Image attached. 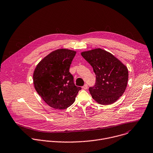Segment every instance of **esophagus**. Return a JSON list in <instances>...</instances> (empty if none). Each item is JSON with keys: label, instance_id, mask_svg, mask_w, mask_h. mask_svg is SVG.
Instances as JSON below:
<instances>
[{"label": "esophagus", "instance_id": "esophagus-1", "mask_svg": "<svg viewBox=\"0 0 153 153\" xmlns=\"http://www.w3.org/2000/svg\"><path fill=\"white\" fill-rule=\"evenodd\" d=\"M82 88H83V89H88V85H87V84H85L84 86H82Z\"/></svg>", "mask_w": 153, "mask_h": 153}]
</instances>
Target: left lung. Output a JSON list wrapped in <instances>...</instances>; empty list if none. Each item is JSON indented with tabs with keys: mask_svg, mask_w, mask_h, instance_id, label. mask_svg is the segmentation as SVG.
<instances>
[{
	"mask_svg": "<svg viewBox=\"0 0 153 153\" xmlns=\"http://www.w3.org/2000/svg\"><path fill=\"white\" fill-rule=\"evenodd\" d=\"M81 55L92 66L96 76L95 84L89 88L93 99L103 105L115 103L126 89L127 68L112 54L101 48L83 52Z\"/></svg>",
	"mask_w": 153,
	"mask_h": 153,
	"instance_id": "8db88e82",
	"label": "left lung"
}]
</instances>
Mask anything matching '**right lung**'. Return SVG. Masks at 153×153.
<instances>
[{"mask_svg":"<svg viewBox=\"0 0 153 153\" xmlns=\"http://www.w3.org/2000/svg\"><path fill=\"white\" fill-rule=\"evenodd\" d=\"M76 53L65 48L55 50L42 59L34 70L35 90L51 108L65 109L70 107L81 89L75 85L69 71Z\"/></svg>","mask_w":153,"mask_h":153,"instance_id":"add662e5","label":"right lung"}]
</instances>
